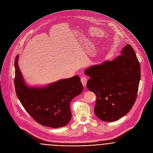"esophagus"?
<instances>
[{"instance_id":"obj_1","label":"esophagus","mask_w":153,"mask_h":153,"mask_svg":"<svg viewBox=\"0 0 153 153\" xmlns=\"http://www.w3.org/2000/svg\"><path fill=\"white\" fill-rule=\"evenodd\" d=\"M81 82L83 85V86L85 87L87 83V78L86 77H82L81 78Z\"/></svg>"}]
</instances>
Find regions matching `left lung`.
<instances>
[{
	"label": "left lung",
	"instance_id": "8db88e82",
	"mask_svg": "<svg viewBox=\"0 0 153 153\" xmlns=\"http://www.w3.org/2000/svg\"><path fill=\"white\" fill-rule=\"evenodd\" d=\"M112 61L88 68L87 88L96 95L94 113L101 120H117L131 109L137 99L140 79V66L129 45Z\"/></svg>",
	"mask_w": 153,
	"mask_h": 153
}]
</instances>
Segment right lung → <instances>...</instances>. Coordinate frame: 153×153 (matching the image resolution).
Instances as JSON below:
<instances>
[{
    "label": "right lung",
    "mask_w": 153,
    "mask_h": 153,
    "mask_svg": "<svg viewBox=\"0 0 153 153\" xmlns=\"http://www.w3.org/2000/svg\"><path fill=\"white\" fill-rule=\"evenodd\" d=\"M18 58L17 55L14 63V84L16 96L25 109L44 126H65L71 119L70 103L83 91L79 76L58 80L45 87H29L19 70Z\"/></svg>",
    "instance_id": "obj_1"
}]
</instances>
